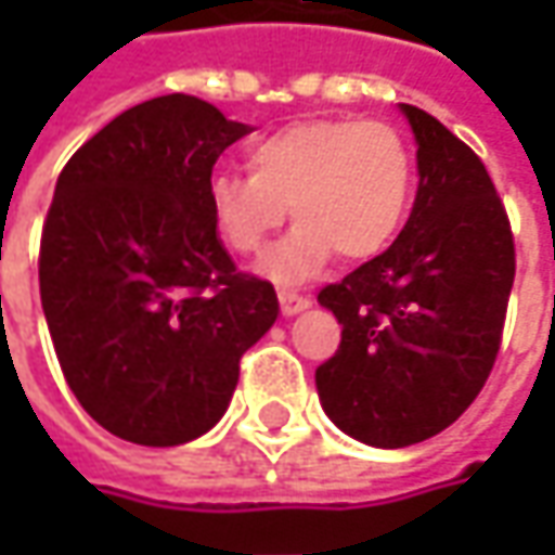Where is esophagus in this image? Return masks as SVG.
<instances>
[{
    "label": "esophagus",
    "instance_id": "1",
    "mask_svg": "<svg viewBox=\"0 0 555 555\" xmlns=\"http://www.w3.org/2000/svg\"><path fill=\"white\" fill-rule=\"evenodd\" d=\"M278 299H281V311H284L287 318H293V314H299V311H306L311 306L309 296H299V293H293V289H281Z\"/></svg>",
    "mask_w": 555,
    "mask_h": 555
}]
</instances>
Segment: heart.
Wrapping results in <instances>:
<instances>
[{
    "instance_id": "b5f03b06",
    "label": "heart",
    "mask_w": 555,
    "mask_h": 555,
    "mask_svg": "<svg viewBox=\"0 0 555 555\" xmlns=\"http://www.w3.org/2000/svg\"><path fill=\"white\" fill-rule=\"evenodd\" d=\"M249 172H216L206 206L228 249L262 256L289 216L299 219L266 262L274 281H306L339 253L367 262L398 237L414 201V157L386 122L302 119L246 147Z\"/></svg>"
}]
</instances>
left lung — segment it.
<instances>
[{
  "instance_id": "1",
  "label": "left lung",
  "mask_w": 555,
  "mask_h": 555,
  "mask_svg": "<svg viewBox=\"0 0 555 555\" xmlns=\"http://www.w3.org/2000/svg\"><path fill=\"white\" fill-rule=\"evenodd\" d=\"M416 141L404 231L318 302L343 343L314 371L321 408L373 448L448 429L481 392L501 349L516 278L513 234L485 163L426 111L401 104Z\"/></svg>"
}]
</instances>
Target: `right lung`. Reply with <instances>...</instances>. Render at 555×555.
<instances>
[{"label": "right lung", "instance_id": "obj_1", "mask_svg": "<svg viewBox=\"0 0 555 555\" xmlns=\"http://www.w3.org/2000/svg\"><path fill=\"white\" fill-rule=\"evenodd\" d=\"M246 132L201 98H151L57 176L42 311L67 386L122 441L172 448L209 433L241 354L278 321L274 287L234 268L206 206L212 166Z\"/></svg>", "mask_w": 555, "mask_h": 555}]
</instances>
